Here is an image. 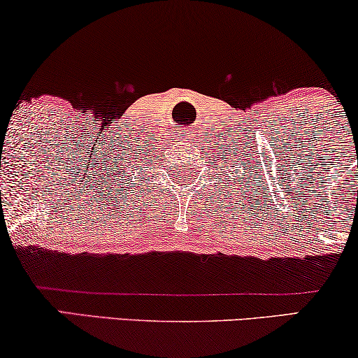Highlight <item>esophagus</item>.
Here are the masks:
<instances>
[{
  "label": "esophagus",
  "instance_id": "obj_1",
  "mask_svg": "<svg viewBox=\"0 0 358 358\" xmlns=\"http://www.w3.org/2000/svg\"><path fill=\"white\" fill-rule=\"evenodd\" d=\"M178 136H179V141H190V139H192V133H190L189 129H180Z\"/></svg>",
  "mask_w": 358,
  "mask_h": 358
}]
</instances>
